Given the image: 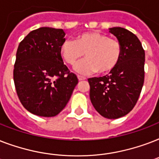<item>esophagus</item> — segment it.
Listing matches in <instances>:
<instances>
[{
    "mask_svg": "<svg viewBox=\"0 0 159 159\" xmlns=\"http://www.w3.org/2000/svg\"><path fill=\"white\" fill-rule=\"evenodd\" d=\"M77 78L79 81H83V80H86V77H82V76H77Z\"/></svg>",
    "mask_w": 159,
    "mask_h": 159,
    "instance_id": "obj_1",
    "label": "esophagus"
}]
</instances>
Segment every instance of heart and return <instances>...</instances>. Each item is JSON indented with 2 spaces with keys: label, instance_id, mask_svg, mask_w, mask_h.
I'll list each match as a JSON object with an SVG mask.
<instances>
[{
  "label": "heart",
  "instance_id": "heart-1",
  "mask_svg": "<svg viewBox=\"0 0 159 159\" xmlns=\"http://www.w3.org/2000/svg\"><path fill=\"white\" fill-rule=\"evenodd\" d=\"M60 53L65 62L74 65L81 57L86 58L74 67L80 75L98 72L107 73L115 69L120 60L122 48L120 42L99 32L79 34L76 40L67 39L61 44Z\"/></svg>",
  "mask_w": 159,
  "mask_h": 159
}]
</instances>
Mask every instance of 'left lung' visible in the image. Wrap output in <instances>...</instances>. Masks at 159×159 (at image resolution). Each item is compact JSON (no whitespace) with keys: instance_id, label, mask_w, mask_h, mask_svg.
<instances>
[{"instance_id":"left-lung-1","label":"left lung","mask_w":159,"mask_h":159,"mask_svg":"<svg viewBox=\"0 0 159 159\" xmlns=\"http://www.w3.org/2000/svg\"><path fill=\"white\" fill-rule=\"evenodd\" d=\"M122 48L118 65L104 77L88 79L90 99L105 118L118 119L130 112L138 101L144 81L145 53L138 37L121 27L109 29Z\"/></svg>"}]
</instances>
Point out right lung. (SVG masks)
<instances>
[{
    "label": "right lung",
    "mask_w": 159,
    "mask_h": 159,
    "mask_svg": "<svg viewBox=\"0 0 159 159\" xmlns=\"http://www.w3.org/2000/svg\"><path fill=\"white\" fill-rule=\"evenodd\" d=\"M64 36L62 29L41 27L19 44L14 68L16 92L24 107L36 116H57L78 83L61 57Z\"/></svg>",
    "instance_id": "obj_1"
}]
</instances>
